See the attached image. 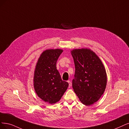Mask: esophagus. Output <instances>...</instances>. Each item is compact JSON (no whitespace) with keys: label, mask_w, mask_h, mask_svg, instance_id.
<instances>
[{"label":"esophagus","mask_w":129,"mask_h":129,"mask_svg":"<svg viewBox=\"0 0 129 129\" xmlns=\"http://www.w3.org/2000/svg\"><path fill=\"white\" fill-rule=\"evenodd\" d=\"M68 82L69 83V87L70 88L71 87V82L70 81H68Z\"/></svg>","instance_id":"1"}]
</instances>
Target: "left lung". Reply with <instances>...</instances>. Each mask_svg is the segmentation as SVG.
Returning a JSON list of instances; mask_svg holds the SVG:
<instances>
[{"label":"left lung","instance_id":"left-lung-1","mask_svg":"<svg viewBox=\"0 0 129 129\" xmlns=\"http://www.w3.org/2000/svg\"><path fill=\"white\" fill-rule=\"evenodd\" d=\"M75 64L74 91L81 103L90 106L97 102L105 90L107 75L101 60L89 49L71 51Z\"/></svg>","mask_w":129,"mask_h":129}]
</instances>
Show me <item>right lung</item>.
<instances>
[{
    "label": "right lung",
    "mask_w": 129,
    "mask_h": 129,
    "mask_svg": "<svg viewBox=\"0 0 129 129\" xmlns=\"http://www.w3.org/2000/svg\"><path fill=\"white\" fill-rule=\"evenodd\" d=\"M62 52L60 49L44 51L36 66L33 78L36 92L42 101L50 104L58 102L69 87L56 68L57 60Z\"/></svg>",
    "instance_id": "1"
}]
</instances>
